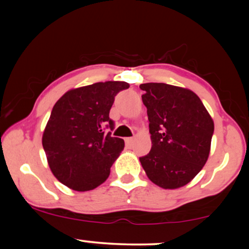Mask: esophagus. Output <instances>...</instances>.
Instances as JSON below:
<instances>
[{"mask_svg":"<svg viewBox=\"0 0 249 249\" xmlns=\"http://www.w3.org/2000/svg\"><path fill=\"white\" fill-rule=\"evenodd\" d=\"M133 142H134V139L133 138H126L125 139V144H126V146L127 147H131L133 145Z\"/></svg>","mask_w":249,"mask_h":249,"instance_id":"esophagus-1","label":"esophagus"}]
</instances>
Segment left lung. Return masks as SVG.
I'll use <instances>...</instances> for the list:
<instances>
[{"instance_id":"left-lung-1","label":"left lung","mask_w":249,"mask_h":249,"mask_svg":"<svg viewBox=\"0 0 249 249\" xmlns=\"http://www.w3.org/2000/svg\"><path fill=\"white\" fill-rule=\"evenodd\" d=\"M152 147L139 160L159 187L188 184L206 164L214 123L193 91L165 83L141 84Z\"/></svg>"}]
</instances>
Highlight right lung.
Wrapping results in <instances>:
<instances>
[{"instance_id":"add662e5","label":"right lung","mask_w":249,"mask_h":249,"mask_svg":"<svg viewBox=\"0 0 249 249\" xmlns=\"http://www.w3.org/2000/svg\"><path fill=\"white\" fill-rule=\"evenodd\" d=\"M128 87L126 82L95 83L68 91L53 105L42 144L51 172L63 185L84 192L110 176L124 141L111 136L115 122L108 113L117 93Z\"/></svg>"}]
</instances>
